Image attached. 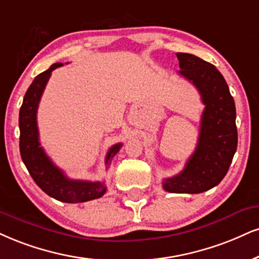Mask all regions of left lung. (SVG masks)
I'll return each mask as SVG.
<instances>
[{"mask_svg": "<svg viewBox=\"0 0 259 259\" xmlns=\"http://www.w3.org/2000/svg\"><path fill=\"white\" fill-rule=\"evenodd\" d=\"M179 74L199 91L205 105L196 150L178 175L163 180L170 193H202L218 186L227 174L237 151L235 104L223 75L211 63L186 53H177Z\"/></svg>", "mask_w": 259, "mask_h": 259, "instance_id": "1", "label": "left lung"}]
</instances>
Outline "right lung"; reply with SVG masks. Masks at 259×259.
Returning a JSON list of instances; mask_svg holds the SVG:
<instances>
[{
	"instance_id": "1",
	"label": "right lung",
	"mask_w": 259,
	"mask_h": 259,
	"mask_svg": "<svg viewBox=\"0 0 259 259\" xmlns=\"http://www.w3.org/2000/svg\"><path fill=\"white\" fill-rule=\"evenodd\" d=\"M63 66V63H54L46 72L38 74L25 94L19 113L20 128V155L26 165L28 173L38 186L48 196L65 203H84L97 199L107 192V187L101 181L72 180L53 163L40 146L39 133L37 127V109L41 94L54 69ZM122 144L111 146L105 157V164H109L111 158L117 154Z\"/></svg>"
}]
</instances>
